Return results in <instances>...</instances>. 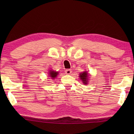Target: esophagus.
<instances>
[{"label": "esophagus", "mask_w": 134, "mask_h": 134, "mask_svg": "<svg viewBox=\"0 0 134 134\" xmlns=\"http://www.w3.org/2000/svg\"><path fill=\"white\" fill-rule=\"evenodd\" d=\"M71 72H72V71L69 69H67L65 70V73L66 74H71Z\"/></svg>", "instance_id": "obj_1"}]
</instances>
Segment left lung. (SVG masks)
<instances>
[{
	"instance_id": "8db88e82",
	"label": "left lung",
	"mask_w": 134,
	"mask_h": 134,
	"mask_svg": "<svg viewBox=\"0 0 134 134\" xmlns=\"http://www.w3.org/2000/svg\"><path fill=\"white\" fill-rule=\"evenodd\" d=\"M80 78L82 81H83V83L85 84H87V80H88V73L85 71V72H83L81 74H80Z\"/></svg>"
}]
</instances>
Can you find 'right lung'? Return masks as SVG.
I'll list each match as a JSON object with an SVG mask.
<instances>
[{
  "mask_svg": "<svg viewBox=\"0 0 134 134\" xmlns=\"http://www.w3.org/2000/svg\"><path fill=\"white\" fill-rule=\"evenodd\" d=\"M58 74V72H56V71H51L50 72H49V74H50V77H52V79H54L57 77V74Z\"/></svg>",
  "mask_w": 134,
  "mask_h": 134,
  "instance_id": "1",
  "label": "right lung"
}]
</instances>
